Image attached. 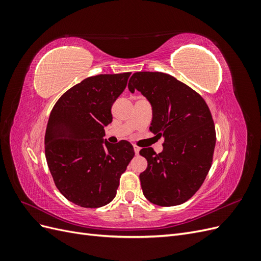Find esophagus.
<instances>
[{"mask_svg":"<svg viewBox=\"0 0 261 261\" xmlns=\"http://www.w3.org/2000/svg\"><path fill=\"white\" fill-rule=\"evenodd\" d=\"M133 147H134V150H135V153H136V154H138V153H139V150H140V148H139L137 145H134Z\"/></svg>","mask_w":261,"mask_h":261,"instance_id":"34e87169","label":"esophagus"}]
</instances>
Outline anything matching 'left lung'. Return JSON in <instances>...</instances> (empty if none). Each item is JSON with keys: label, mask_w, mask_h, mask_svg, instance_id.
<instances>
[{"label": "left lung", "mask_w": 261, "mask_h": 261, "mask_svg": "<svg viewBox=\"0 0 261 261\" xmlns=\"http://www.w3.org/2000/svg\"><path fill=\"white\" fill-rule=\"evenodd\" d=\"M128 89L151 103L150 132L164 137L162 152L139 151L148 162L139 175L143 193L158 206H177L195 195L211 168L216 128L210 110L199 93L169 74L137 72Z\"/></svg>", "instance_id": "left-lung-1"}]
</instances>
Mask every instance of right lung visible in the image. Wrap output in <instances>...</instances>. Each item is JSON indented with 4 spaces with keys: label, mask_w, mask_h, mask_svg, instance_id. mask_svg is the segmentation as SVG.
Wrapping results in <instances>:
<instances>
[{
    "label": "right lung",
    "mask_w": 261,
    "mask_h": 261,
    "mask_svg": "<svg viewBox=\"0 0 261 261\" xmlns=\"http://www.w3.org/2000/svg\"><path fill=\"white\" fill-rule=\"evenodd\" d=\"M130 73L86 78L68 89L50 113L44 136L45 158L60 193L84 208L111 202L120 177L135 155L127 140L103 139L111 108Z\"/></svg>",
    "instance_id": "right-lung-1"
}]
</instances>
